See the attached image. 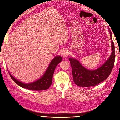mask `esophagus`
I'll list each match as a JSON object with an SVG mask.
<instances>
[{
    "label": "esophagus",
    "instance_id": "obj_1",
    "mask_svg": "<svg viewBox=\"0 0 120 120\" xmlns=\"http://www.w3.org/2000/svg\"><path fill=\"white\" fill-rule=\"evenodd\" d=\"M68 54H69V52L68 50L67 49H64L62 52V53H61V56H62L63 57L66 58L68 56Z\"/></svg>",
    "mask_w": 120,
    "mask_h": 120
}]
</instances>
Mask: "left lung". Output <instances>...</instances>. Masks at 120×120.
<instances>
[{"instance_id": "left-lung-1", "label": "left lung", "mask_w": 120, "mask_h": 120, "mask_svg": "<svg viewBox=\"0 0 120 120\" xmlns=\"http://www.w3.org/2000/svg\"><path fill=\"white\" fill-rule=\"evenodd\" d=\"M108 30L112 39V52L109 57L102 66L96 70H88L83 67L75 58H69L68 60L72 68L73 80L75 84L78 86L90 87L96 86L107 79L110 75L114 65L115 52L114 43L112 40V33L109 28H108Z\"/></svg>"}]
</instances>
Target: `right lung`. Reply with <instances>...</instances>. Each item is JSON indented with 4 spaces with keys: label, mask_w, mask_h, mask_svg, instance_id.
<instances>
[{
    "label": "right lung",
    "mask_w": 120,
    "mask_h": 120,
    "mask_svg": "<svg viewBox=\"0 0 120 120\" xmlns=\"http://www.w3.org/2000/svg\"><path fill=\"white\" fill-rule=\"evenodd\" d=\"M62 60V57L57 56L54 57L50 61L45 71L41 77L37 80L30 83H23L18 80L11 75L9 71V74L13 81L17 85L22 87L32 90H42L48 89L51 86L52 81V77L54 70L57 65Z\"/></svg>",
    "instance_id": "add662e5"
}]
</instances>
